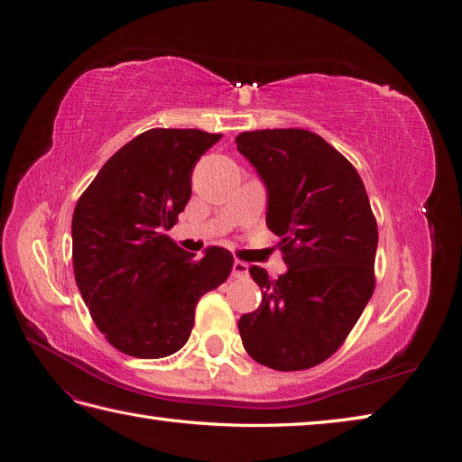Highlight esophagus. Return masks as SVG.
<instances>
[{"label": "esophagus", "instance_id": "esophagus-1", "mask_svg": "<svg viewBox=\"0 0 462 462\" xmlns=\"http://www.w3.org/2000/svg\"><path fill=\"white\" fill-rule=\"evenodd\" d=\"M233 275H235L236 279L248 277V263H245V262H241V260H235V262H233Z\"/></svg>", "mask_w": 462, "mask_h": 462}]
</instances>
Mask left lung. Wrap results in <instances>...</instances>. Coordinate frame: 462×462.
<instances>
[{"mask_svg": "<svg viewBox=\"0 0 462 462\" xmlns=\"http://www.w3.org/2000/svg\"><path fill=\"white\" fill-rule=\"evenodd\" d=\"M235 143L268 192L265 223L287 263L277 279L248 270L262 302L239 319L243 345L268 368H312L337 351L374 292L377 226L365 183L310 131L241 133Z\"/></svg>", "mask_w": 462, "mask_h": 462, "instance_id": "1", "label": "left lung"}]
</instances>
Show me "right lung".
Wrapping results in <instances>:
<instances>
[{
    "label": "right lung",
    "mask_w": 462,
    "mask_h": 462,
    "mask_svg": "<svg viewBox=\"0 0 462 462\" xmlns=\"http://www.w3.org/2000/svg\"><path fill=\"white\" fill-rule=\"evenodd\" d=\"M221 134L150 129L111 156L73 214V268L82 300L106 339L136 358H163L189 341L204 292L231 273L233 256L200 260L170 231L190 199L194 165Z\"/></svg>",
    "instance_id": "obj_1"
}]
</instances>
